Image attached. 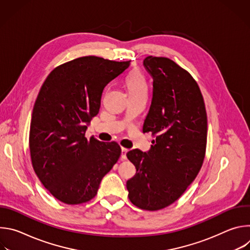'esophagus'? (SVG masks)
Returning <instances> with one entry per match:
<instances>
[{
    "label": "esophagus",
    "instance_id": "esophagus-1",
    "mask_svg": "<svg viewBox=\"0 0 250 250\" xmlns=\"http://www.w3.org/2000/svg\"><path fill=\"white\" fill-rule=\"evenodd\" d=\"M126 153H127V149L122 147V156H121V158L125 160L126 159Z\"/></svg>",
    "mask_w": 250,
    "mask_h": 250
}]
</instances>
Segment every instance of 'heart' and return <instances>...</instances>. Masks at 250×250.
Wrapping results in <instances>:
<instances>
[{
	"label": "heart",
	"mask_w": 250,
	"mask_h": 250,
	"mask_svg": "<svg viewBox=\"0 0 250 250\" xmlns=\"http://www.w3.org/2000/svg\"><path fill=\"white\" fill-rule=\"evenodd\" d=\"M126 87L128 89L130 97L146 96L147 94V80L144 73L140 71H132L125 80Z\"/></svg>",
	"instance_id": "obj_1"
}]
</instances>
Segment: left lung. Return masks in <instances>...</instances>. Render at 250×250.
<instances>
[{
    "instance_id": "obj_1",
    "label": "left lung",
    "mask_w": 250,
    "mask_h": 250,
    "mask_svg": "<svg viewBox=\"0 0 250 250\" xmlns=\"http://www.w3.org/2000/svg\"><path fill=\"white\" fill-rule=\"evenodd\" d=\"M144 65L153 78V96L142 131L155 139L148 152L126 153L136 169L126 189L134 206L158 210L179 199L197 177L208 120L201 90L188 71L166 57L147 56Z\"/></svg>"
}]
</instances>
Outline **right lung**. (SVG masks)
I'll use <instances>...</instances> for the list:
<instances>
[{"label":"right lung","instance_id":"1","mask_svg":"<svg viewBox=\"0 0 250 250\" xmlns=\"http://www.w3.org/2000/svg\"><path fill=\"white\" fill-rule=\"evenodd\" d=\"M129 63L79 57L54 68L41 88L30 122L31 163L42 185L64 204L92 200L121 156L117 142L88 140L85 132L104 87Z\"/></svg>","mask_w":250,"mask_h":250}]
</instances>
